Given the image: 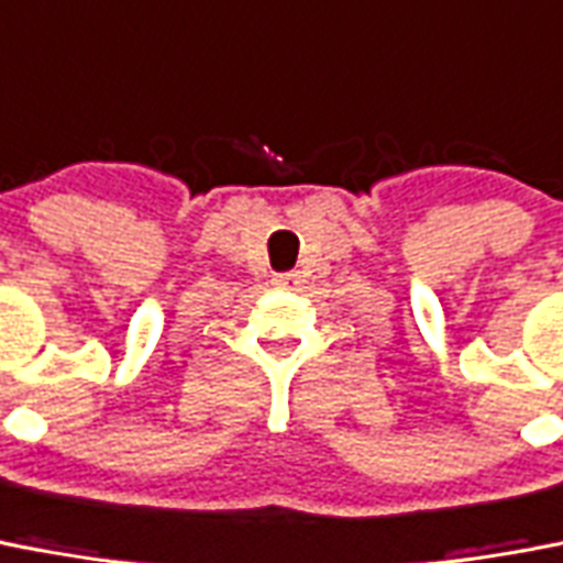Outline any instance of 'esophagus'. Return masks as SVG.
<instances>
[{"instance_id":"obj_1","label":"esophagus","mask_w":563,"mask_h":563,"mask_svg":"<svg viewBox=\"0 0 563 563\" xmlns=\"http://www.w3.org/2000/svg\"><path fill=\"white\" fill-rule=\"evenodd\" d=\"M272 283H274V289H283V291H289V289H295L297 283V274H274L272 277Z\"/></svg>"}]
</instances>
